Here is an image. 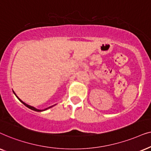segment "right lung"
I'll use <instances>...</instances> for the list:
<instances>
[{"label":"right lung","mask_w":151,"mask_h":151,"mask_svg":"<svg viewBox=\"0 0 151 151\" xmlns=\"http://www.w3.org/2000/svg\"><path fill=\"white\" fill-rule=\"evenodd\" d=\"M14 94H15V93H14ZM15 95H16V94H15ZM16 96H17V95H16ZM17 98H18V99H19L20 100V101H21V102H22V103H23V104H24V105H25V106H27V108H30V109H31V110H35V111H38V112H39V111H41V110H39V109H37V108H35V107H33V106H29V105H28V104H25V102H23V101H22V100H21V99H19V97H18V96H17ZM52 106H50V107H48V108H45V109H44L43 110H47V109H48V108H51V107H52Z\"/></svg>","instance_id":"add662e5"}]
</instances>
